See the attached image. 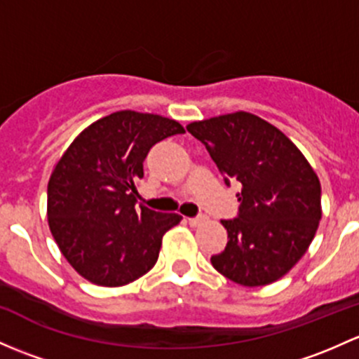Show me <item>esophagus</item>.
Returning a JSON list of instances; mask_svg holds the SVG:
<instances>
[{
	"label": "esophagus",
	"instance_id": "obj_1",
	"mask_svg": "<svg viewBox=\"0 0 359 359\" xmlns=\"http://www.w3.org/2000/svg\"><path fill=\"white\" fill-rule=\"evenodd\" d=\"M187 222H189L191 227H198L199 224H203L205 222V217H194V218H187Z\"/></svg>",
	"mask_w": 359,
	"mask_h": 359
}]
</instances>
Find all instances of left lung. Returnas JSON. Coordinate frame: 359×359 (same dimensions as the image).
Wrapping results in <instances>:
<instances>
[{
	"instance_id": "8db88e82",
	"label": "left lung",
	"mask_w": 359,
	"mask_h": 359,
	"mask_svg": "<svg viewBox=\"0 0 359 359\" xmlns=\"http://www.w3.org/2000/svg\"><path fill=\"white\" fill-rule=\"evenodd\" d=\"M187 130L208 149L225 184L243 186L237 218L222 220L229 243L211 265L246 287L284 277L308 251L322 218L315 170L284 132L252 113L192 122Z\"/></svg>"
}]
</instances>
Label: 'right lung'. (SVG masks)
Listing matches in <instances>:
<instances>
[{
  "mask_svg": "<svg viewBox=\"0 0 359 359\" xmlns=\"http://www.w3.org/2000/svg\"><path fill=\"white\" fill-rule=\"evenodd\" d=\"M184 132L161 115L115 111L82 130L55 165L48 224L62 255L86 280L120 287L154 266L165 232L182 217L135 210V186L149 149Z\"/></svg>",
  "mask_w": 359,
  "mask_h": 359,
  "instance_id": "add662e5",
  "label": "right lung"
}]
</instances>
